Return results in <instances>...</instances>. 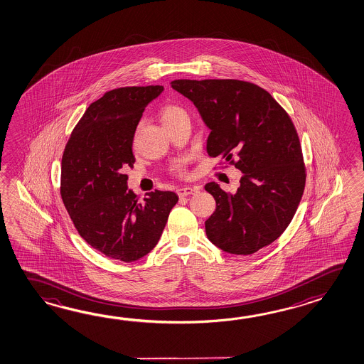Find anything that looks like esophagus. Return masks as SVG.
I'll use <instances>...</instances> for the list:
<instances>
[{
  "mask_svg": "<svg viewBox=\"0 0 364 364\" xmlns=\"http://www.w3.org/2000/svg\"><path fill=\"white\" fill-rule=\"evenodd\" d=\"M198 191H200L198 186H186V188H178L176 193H178V197H186V196L194 194Z\"/></svg>",
  "mask_w": 364,
  "mask_h": 364,
  "instance_id": "34e87169",
  "label": "esophagus"
}]
</instances>
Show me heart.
Segmentation results:
<instances>
[{
	"label": "heart",
	"mask_w": 364,
	"mask_h": 364,
	"mask_svg": "<svg viewBox=\"0 0 364 364\" xmlns=\"http://www.w3.org/2000/svg\"><path fill=\"white\" fill-rule=\"evenodd\" d=\"M186 112L180 107V106H176V105H166L164 109L161 110V119H162V122H164V126L166 124H168L171 123L172 120H175V119L178 118L180 115H184ZM173 171L178 173V175H181L183 172H184V167H183V164L181 162H178V164H173Z\"/></svg>",
	"instance_id": "obj_1"
}]
</instances>
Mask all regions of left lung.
<instances>
[{
  "label": "left lung",
  "mask_w": 364,
  "mask_h": 364,
  "mask_svg": "<svg viewBox=\"0 0 364 364\" xmlns=\"http://www.w3.org/2000/svg\"><path fill=\"white\" fill-rule=\"evenodd\" d=\"M189 98L210 128L208 156L242 172L236 193L216 183L205 222L208 238L223 252L249 255L272 244L291 222L306 184L302 149L291 119L267 90L233 79L171 82Z\"/></svg>",
  "instance_id": "1"
}]
</instances>
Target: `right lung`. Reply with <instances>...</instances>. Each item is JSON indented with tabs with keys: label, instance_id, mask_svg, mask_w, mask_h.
I'll list each match as a JSON object with an SVG mask.
<instances>
[{
	"label": "right lung",
	"instance_id": "obj_1",
	"mask_svg": "<svg viewBox=\"0 0 364 364\" xmlns=\"http://www.w3.org/2000/svg\"><path fill=\"white\" fill-rule=\"evenodd\" d=\"M162 85L124 87L90 105L62 156L60 197L75 228L106 257L134 262L158 244L178 197L150 192L144 200L127 186L134 167V131Z\"/></svg>",
	"mask_w": 364,
	"mask_h": 364
}]
</instances>
